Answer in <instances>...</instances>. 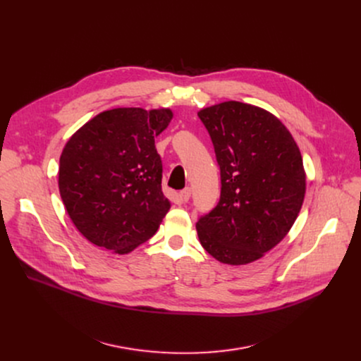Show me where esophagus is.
<instances>
[{"label":"esophagus","mask_w":361,"mask_h":361,"mask_svg":"<svg viewBox=\"0 0 361 361\" xmlns=\"http://www.w3.org/2000/svg\"><path fill=\"white\" fill-rule=\"evenodd\" d=\"M180 197H181V200H183L184 202H187V201L190 200V197H191V188H190V187L184 188V190L180 192Z\"/></svg>","instance_id":"esophagus-1"}]
</instances>
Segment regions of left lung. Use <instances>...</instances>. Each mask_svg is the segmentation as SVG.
<instances>
[{
	"mask_svg": "<svg viewBox=\"0 0 361 361\" xmlns=\"http://www.w3.org/2000/svg\"><path fill=\"white\" fill-rule=\"evenodd\" d=\"M221 176L216 209L195 228L201 245L230 266L252 263L293 227L305 195L301 152L271 113L240 101L202 109Z\"/></svg>",
	"mask_w": 361,
	"mask_h": 361,
	"instance_id": "obj_1",
	"label": "left lung"
}]
</instances>
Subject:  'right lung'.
I'll return each instance as SVG.
<instances>
[{
  "label": "right lung",
  "instance_id": "1",
  "mask_svg": "<svg viewBox=\"0 0 361 361\" xmlns=\"http://www.w3.org/2000/svg\"><path fill=\"white\" fill-rule=\"evenodd\" d=\"M171 118L170 109H113L67 141L60 157V195L90 243L128 254L159 230L171 202L161 190L156 137Z\"/></svg>",
  "mask_w": 361,
  "mask_h": 361
}]
</instances>
